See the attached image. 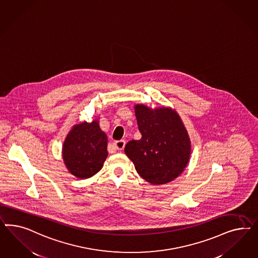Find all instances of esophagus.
Instances as JSON below:
<instances>
[{
  "label": "esophagus",
  "instance_id": "esophagus-1",
  "mask_svg": "<svg viewBox=\"0 0 258 258\" xmlns=\"http://www.w3.org/2000/svg\"><path fill=\"white\" fill-rule=\"evenodd\" d=\"M125 142L124 140H119L114 142L113 144V147L117 150H122V149L125 148Z\"/></svg>",
  "mask_w": 258,
  "mask_h": 258
}]
</instances>
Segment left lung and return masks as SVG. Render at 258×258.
Returning <instances> with one entry per match:
<instances>
[{"mask_svg":"<svg viewBox=\"0 0 258 258\" xmlns=\"http://www.w3.org/2000/svg\"><path fill=\"white\" fill-rule=\"evenodd\" d=\"M140 140L130 141L125 153L144 180L159 185L175 180L185 169L191 141L179 113L170 107L134 105Z\"/></svg>","mask_w":258,"mask_h":258,"instance_id":"8db88e82","label":"left lung"}]
</instances>
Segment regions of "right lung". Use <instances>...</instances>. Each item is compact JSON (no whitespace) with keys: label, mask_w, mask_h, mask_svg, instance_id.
<instances>
[{"label":"right lung","mask_w":258,"mask_h":258,"mask_svg":"<svg viewBox=\"0 0 258 258\" xmlns=\"http://www.w3.org/2000/svg\"><path fill=\"white\" fill-rule=\"evenodd\" d=\"M108 138L98 120L82 122L72 127L62 146V158L68 171L78 179L93 177L101 170L108 157Z\"/></svg>","instance_id":"obj_1"}]
</instances>
